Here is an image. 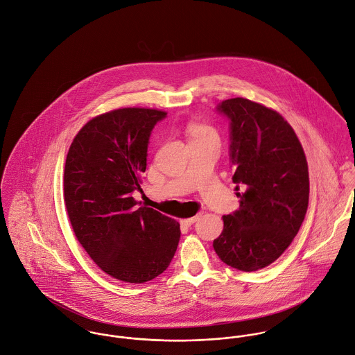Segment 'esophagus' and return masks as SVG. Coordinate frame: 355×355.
Wrapping results in <instances>:
<instances>
[{
    "mask_svg": "<svg viewBox=\"0 0 355 355\" xmlns=\"http://www.w3.org/2000/svg\"><path fill=\"white\" fill-rule=\"evenodd\" d=\"M198 219H199V216L196 215V216H191V218H187V219H181V223L185 225V226H191V225H193Z\"/></svg>",
    "mask_w": 355,
    "mask_h": 355,
    "instance_id": "1",
    "label": "esophagus"
}]
</instances>
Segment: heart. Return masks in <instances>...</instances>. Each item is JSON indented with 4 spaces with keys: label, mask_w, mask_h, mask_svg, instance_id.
<instances>
[{
    "label": "heart",
    "mask_w": 355,
    "mask_h": 355,
    "mask_svg": "<svg viewBox=\"0 0 355 355\" xmlns=\"http://www.w3.org/2000/svg\"><path fill=\"white\" fill-rule=\"evenodd\" d=\"M188 133L191 136V140H198V139H206V137H215L216 133L211 126H207L205 123L199 122H191L188 125Z\"/></svg>",
    "instance_id": "b5f03b06"
}]
</instances>
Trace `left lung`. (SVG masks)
Listing matches in <instances>:
<instances>
[{"instance_id": "obj_1", "label": "left lung", "mask_w": 355, "mask_h": 355, "mask_svg": "<svg viewBox=\"0 0 355 355\" xmlns=\"http://www.w3.org/2000/svg\"><path fill=\"white\" fill-rule=\"evenodd\" d=\"M216 111L229 119V159L240 209L223 215L213 243L219 259L241 272L273 263L297 234L309 205L307 160L283 116L236 97Z\"/></svg>"}]
</instances>
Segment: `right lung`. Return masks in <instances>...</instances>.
<instances>
[{
    "label": "right lung",
    "mask_w": 355,
    "mask_h": 355,
    "mask_svg": "<svg viewBox=\"0 0 355 355\" xmlns=\"http://www.w3.org/2000/svg\"><path fill=\"white\" fill-rule=\"evenodd\" d=\"M166 112L121 108L89 121L75 136L64 168V203L73 233L94 263L125 283L153 280L170 265L180 223L139 207L152 129Z\"/></svg>",
    "instance_id": "add662e5"
}]
</instances>
